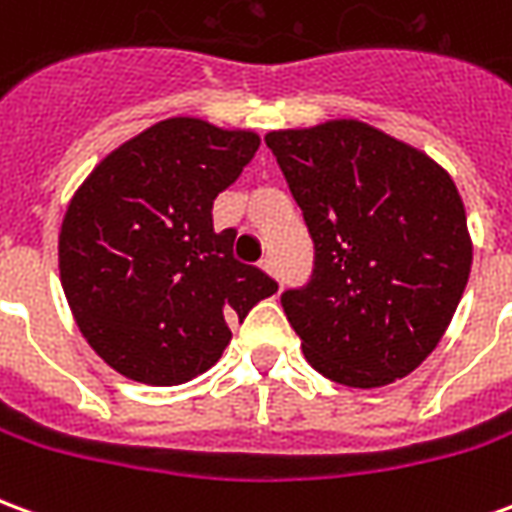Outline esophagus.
Here are the masks:
<instances>
[{
	"instance_id": "obj_1",
	"label": "esophagus",
	"mask_w": 512,
	"mask_h": 512,
	"mask_svg": "<svg viewBox=\"0 0 512 512\" xmlns=\"http://www.w3.org/2000/svg\"><path fill=\"white\" fill-rule=\"evenodd\" d=\"M260 268H263V271H266V274H271V277H277V279H279L277 263H274V260H271V257H263V260H260Z\"/></svg>"
}]
</instances>
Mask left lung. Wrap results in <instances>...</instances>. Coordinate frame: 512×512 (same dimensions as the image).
Returning <instances> with one entry per match:
<instances>
[{
  "instance_id": "obj_1",
  "label": "left lung",
  "mask_w": 512,
  "mask_h": 512,
  "mask_svg": "<svg viewBox=\"0 0 512 512\" xmlns=\"http://www.w3.org/2000/svg\"><path fill=\"white\" fill-rule=\"evenodd\" d=\"M315 246L312 277L282 293L321 376L373 389L439 345L472 271L461 194L411 145L359 120L271 131Z\"/></svg>"
}]
</instances>
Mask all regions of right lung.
I'll list each match as a JSON object with an SVG mask.
<instances>
[{"mask_svg":"<svg viewBox=\"0 0 512 512\" xmlns=\"http://www.w3.org/2000/svg\"><path fill=\"white\" fill-rule=\"evenodd\" d=\"M252 131L172 117L93 169L68 205L60 277L73 318L120 376L191 381L277 282L235 260V230L213 233V200L255 158Z\"/></svg>","mask_w":512,"mask_h":512,"instance_id":"right-lung-1","label":"right lung"}]
</instances>
